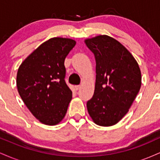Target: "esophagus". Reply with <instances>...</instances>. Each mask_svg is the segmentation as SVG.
<instances>
[{
	"mask_svg": "<svg viewBox=\"0 0 160 160\" xmlns=\"http://www.w3.org/2000/svg\"><path fill=\"white\" fill-rule=\"evenodd\" d=\"M74 88H75V89H76V90H78V89H80V88H81V86H80V85L75 86Z\"/></svg>",
	"mask_w": 160,
	"mask_h": 160,
	"instance_id": "esophagus-1",
	"label": "esophagus"
}]
</instances>
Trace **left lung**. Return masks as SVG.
Masks as SVG:
<instances>
[{"label": "left lung", "instance_id": "left-lung-1", "mask_svg": "<svg viewBox=\"0 0 160 160\" xmlns=\"http://www.w3.org/2000/svg\"><path fill=\"white\" fill-rule=\"evenodd\" d=\"M85 43L96 62L95 92L86 103L88 112L98 126H113L127 113L140 90L138 64L124 46L108 35Z\"/></svg>", "mask_w": 160, "mask_h": 160}]
</instances>
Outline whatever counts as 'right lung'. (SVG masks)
<instances>
[{"instance_id": "right-lung-1", "label": "right lung", "mask_w": 160, "mask_h": 160, "mask_svg": "<svg viewBox=\"0 0 160 160\" xmlns=\"http://www.w3.org/2000/svg\"><path fill=\"white\" fill-rule=\"evenodd\" d=\"M76 44L69 38H53L40 45L18 69L16 85L28 110L42 123L63 120L72 92L66 84L65 59Z\"/></svg>"}]
</instances>
